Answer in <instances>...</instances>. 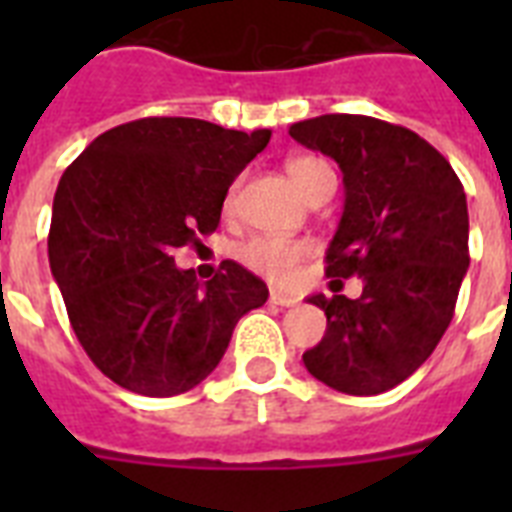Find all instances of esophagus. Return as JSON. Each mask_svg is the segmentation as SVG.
<instances>
[{
  "instance_id": "obj_1",
  "label": "esophagus",
  "mask_w": 512,
  "mask_h": 512,
  "mask_svg": "<svg viewBox=\"0 0 512 512\" xmlns=\"http://www.w3.org/2000/svg\"><path fill=\"white\" fill-rule=\"evenodd\" d=\"M268 300H271L273 305H281V308H289V305H295V303H297V297L284 295V292H276V289H273L271 297H268Z\"/></svg>"
}]
</instances>
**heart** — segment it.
Segmentation results:
<instances>
[{
  "label": "heart",
  "instance_id": "heart-1",
  "mask_svg": "<svg viewBox=\"0 0 512 512\" xmlns=\"http://www.w3.org/2000/svg\"><path fill=\"white\" fill-rule=\"evenodd\" d=\"M287 175L297 185V191L308 199L321 183L332 180L335 172L329 170L327 162H321L316 156H295V159L287 162ZM236 191H239V183L233 185L228 199H225L228 212L233 209ZM308 255H311V244L308 241L279 239V236H255V239L244 241L239 247L241 263L247 265L249 271L260 273L268 281H273V284H287L297 265L303 263Z\"/></svg>",
  "mask_w": 512,
  "mask_h": 512
}]
</instances>
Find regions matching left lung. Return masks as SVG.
I'll list each match as a JSON object with an SVG mask.
<instances>
[{
	"label": "left lung",
	"mask_w": 512,
	"mask_h": 512,
	"mask_svg": "<svg viewBox=\"0 0 512 512\" xmlns=\"http://www.w3.org/2000/svg\"><path fill=\"white\" fill-rule=\"evenodd\" d=\"M342 170L345 209L327 276H358L364 292L313 295L327 332L305 369L348 396H377L420 369L452 324L470 265L468 201L452 164L401 124L327 114L289 127ZM342 284V281H340Z\"/></svg>",
	"instance_id": "left-lung-1"
}]
</instances>
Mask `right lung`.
Listing matches in <instances>:
<instances>
[{
  "label": "right lung",
  "instance_id": "add662e5",
  "mask_svg": "<svg viewBox=\"0 0 512 512\" xmlns=\"http://www.w3.org/2000/svg\"><path fill=\"white\" fill-rule=\"evenodd\" d=\"M271 140L185 116H148L95 138L63 172L47 252L92 364L140 396L196 388L268 287L233 260L199 284L175 265L220 223L225 193Z\"/></svg>",
  "mask_w": 512,
  "mask_h": 512
}]
</instances>
